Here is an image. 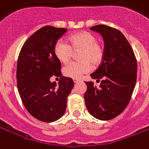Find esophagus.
I'll return each mask as SVG.
<instances>
[{
    "instance_id": "obj_1",
    "label": "esophagus",
    "mask_w": 149,
    "mask_h": 149,
    "mask_svg": "<svg viewBox=\"0 0 149 149\" xmlns=\"http://www.w3.org/2000/svg\"><path fill=\"white\" fill-rule=\"evenodd\" d=\"M79 81H80V80H78L77 78H74V79H73V82H74V83H77Z\"/></svg>"
}]
</instances>
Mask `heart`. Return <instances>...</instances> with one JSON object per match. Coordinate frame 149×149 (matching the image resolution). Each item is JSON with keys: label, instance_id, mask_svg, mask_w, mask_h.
Wrapping results in <instances>:
<instances>
[{"label": "heart", "instance_id": "heart-1", "mask_svg": "<svg viewBox=\"0 0 149 149\" xmlns=\"http://www.w3.org/2000/svg\"><path fill=\"white\" fill-rule=\"evenodd\" d=\"M69 42L60 39L54 47L55 57L61 63L68 62L74 51H80L78 57L81 61H72L64 67L63 73L68 77L80 78L91 71V63L100 65L104 58V48L97 42L96 36L92 33L80 31L70 36Z\"/></svg>", "mask_w": 149, "mask_h": 149}]
</instances>
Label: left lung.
Listing matches in <instances>:
<instances>
[{"instance_id":"8db88e82","label":"left lung","mask_w":149,"mask_h":149,"mask_svg":"<svg viewBox=\"0 0 149 149\" xmlns=\"http://www.w3.org/2000/svg\"><path fill=\"white\" fill-rule=\"evenodd\" d=\"M91 30L102 36L105 55L91 74L97 82L102 79L100 87L91 81L85 82L84 100L92 116L107 121L118 116L127 107L136 84L137 64L132 47L118 30L102 24Z\"/></svg>"}]
</instances>
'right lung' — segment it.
Returning <instances> with one entry per match:
<instances>
[{
    "label": "right lung",
    "instance_id": "1",
    "mask_svg": "<svg viewBox=\"0 0 149 149\" xmlns=\"http://www.w3.org/2000/svg\"><path fill=\"white\" fill-rule=\"evenodd\" d=\"M66 31L65 28L42 27L25 42L19 54V94L27 111L42 122H55L63 116L74 86L72 78L61 76V62L54 53L56 42ZM52 75L60 77L58 86L49 80Z\"/></svg>",
    "mask_w": 149,
    "mask_h": 149
}]
</instances>
